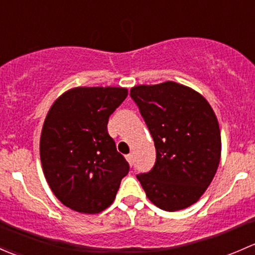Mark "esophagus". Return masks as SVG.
<instances>
[{
    "mask_svg": "<svg viewBox=\"0 0 255 255\" xmlns=\"http://www.w3.org/2000/svg\"><path fill=\"white\" fill-rule=\"evenodd\" d=\"M126 159H127V161L129 163V165L132 166L133 165V155H132V154H128V155H126Z\"/></svg>",
    "mask_w": 255,
    "mask_h": 255,
    "instance_id": "obj_1",
    "label": "esophagus"
}]
</instances>
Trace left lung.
Listing matches in <instances>:
<instances>
[{"label":"left lung","mask_w":255,"mask_h":255,"mask_svg":"<svg viewBox=\"0 0 255 255\" xmlns=\"http://www.w3.org/2000/svg\"><path fill=\"white\" fill-rule=\"evenodd\" d=\"M130 96L139 107L156 149L155 165L137 175L151 204L184 210L200 200L221 159V130L208 101L174 81L137 85Z\"/></svg>","instance_id":"8db88e82"}]
</instances>
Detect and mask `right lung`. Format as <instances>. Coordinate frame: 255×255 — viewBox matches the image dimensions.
Returning <instances> with one entry per match:
<instances>
[{
    "instance_id": "obj_1",
    "label": "right lung",
    "mask_w": 255,
    "mask_h": 255,
    "mask_svg": "<svg viewBox=\"0 0 255 255\" xmlns=\"http://www.w3.org/2000/svg\"><path fill=\"white\" fill-rule=\"evenodd\" d=\"M128 96L126 87L78 86L49 109L40 133L43 173L56 199L80 213L111 206L129 171L107 132L110 116Z\"/></svg>"
}]
</instances>
